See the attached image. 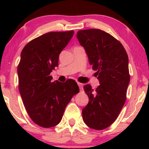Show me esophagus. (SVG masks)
<instances>
[{
  "instance_id": "1",
  "label": "esophagus",
  "mask_w": 149,
  "mask_h": 149,
  "mask_svg": "<svg viewBox=\"0 0 149 149\" xmlns=\"http://www.w3.org/2000/svg\"><path fill=\"white\" fill-rule=\"evenodd\" d=\"M78 85H79V89H80V91H83V86H84V84H81V83H77Z\"/></svg>"
}]
</instances>
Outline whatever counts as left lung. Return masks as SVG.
Returning a JSON list of instances; mask_svg holds the SVG:
<instances>
[{
  "label": "left lung",
  "instance_id": "left-lung-1",
  "mask_svg": "<svg viewBox=\"0 0 149 149\" xmlns=\"http://www.w3.org/2000/svg\"><path fill=\"white\" fill-rule=\"evenodd\" d=\"M100 85L95 90L85 85L89 103L82 110L88 127L102 130L116 120L124 105L130 81L128 56L120 41L100 29L81 30L77 33Z\"/></svg>",
  "mask_w": 149,
  "mask_h": 149
}]
</instances>
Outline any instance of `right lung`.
Listing matches in <instances>:
<instances>
[{
	"instance_id": "add662e5",
	"label": "right lung",
	"mask_w": 149,
	"mask_h": 149,
	"mask_svg": "<svg viewBox=\"0 0 149 149\" xmlns=\"http://www.w3.org/2000/svg\"><path fill=\"white\" fill-rule=\"evenodd\" d=\"M74 33H47L29 42L22 51L17 66L19 91L27 114L41 127L58 124L67 104L79 91L74 80L52 82L50 75L58 65L60 52Z\"/></svg>"
}]
</instances>
